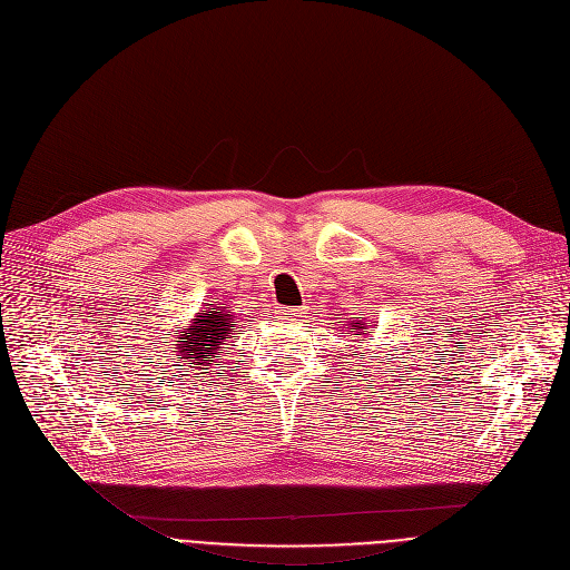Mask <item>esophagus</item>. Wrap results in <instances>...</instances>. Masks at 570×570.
Instances as JSON below:
<instances>
[{
  "instance_id": "obj_1",
  "label": "esophagus",
  "mask_w": 570,
  "mask_h": 570,
  "mask_svg": "<svg viewBox=\"0 0 570 570\" xmlns=\"http://www.w3.org/2000/svg\"><path fill=\"white\" fill-rule=\"evenodd\" d=\"M303 314H307L305 307H279V316L282 318H291L293 321V318H301Z\"/></svg>"
}]
</instances>
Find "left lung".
<instances>
[{
	"instance_id": "8db88e82",
	"label": "left lung",
	"mask_w": 570,
	"mask_h": 570,
	"mask_svg": "<svg viewBox=\"0 0 570 570\" xmlns=\"http://www.w3.org/2000/svg\"><path fill=\"white\" fill-rule=\"evenodd\" d=\"M351 331H365V323H361V325H351ZM365 335V333H363Z\"/></svg>"
}]
</instances>
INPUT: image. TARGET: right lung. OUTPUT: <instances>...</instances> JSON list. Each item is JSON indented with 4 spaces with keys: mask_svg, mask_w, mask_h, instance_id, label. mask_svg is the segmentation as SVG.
Here are the masks:
<instances>
[{
    "mask_svg": "<svg viewBox=\"0 0 570 570\" xmlns=\"http://www.w3.org/2000/svg\"><path fill=\"white\" fill-rule=\"evenodd\" d=\"M203 309L183 331H170L173 335L161 337L166 340L164 346L170 348L166 357H170V363H179L175 367H185V372L213 370L222 361L224 344L237 335V321L228 307L205 305Z\"/></svg>",
    "mask_w": 570,
    "mask_h": 570,
    "instance_id": "right-lung-1",
    "label": "right lung"
}]
</instances>
